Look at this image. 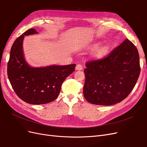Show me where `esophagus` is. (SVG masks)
Here are the masks:
<instances>
[{
    "label": "esophagus",
    "mask_w": 147,
    "mask_h": 147,
    "mask_svg": "<svg viewBox=\"0 0 147 147\" xmlns=\"http://www.w3.org/2000/svg\"><path fill=\"white\" fill-rule=\"evenodd\" d=\"M75 69L77 70H82L83 69V67L81 64H77L75 67Z\"/></svg>",
    "instance_id": "1"
}]
</instances>
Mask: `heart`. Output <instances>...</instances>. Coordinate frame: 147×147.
<instances>
[{
  "label": "heart",
  "mask_w": 147,
  "mask_h": 147,
  "mask_svg": "<svg viewBox=\"0 0 147 147\" xmlns=\"http://www.w3.org/2000/svg\"><path fill=\"white\" fill-rule=\"evenodd\" d=\"M100 42H95L88 47L90 50H94L92 52V56L96 58H100L103 57L110 50V46L108 44H102L99 46Z\"/></svg>",
  "instance_id": "1"
}]
</instances>
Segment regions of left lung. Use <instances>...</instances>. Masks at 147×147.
<instances>
[{"label":"left lung","mask_w":147,"mask_h":147,"mask_svg":"<svg viewBox=\"0 0 147 147\" xmlns=\"http://www.w3.org/2000/svg\"><path fill=\"white\" fill-rule=\"evenodd\" d=\"M86 67L84 97L90 103L99 105L123 100L134 88L140 72L139 53L128 39L108 56L88 62Z\"/></svg>","instance_id":"left-lung-1"}]
</instances>
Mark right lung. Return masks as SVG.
<instances>
[{
	"instance_id": "obj_1",
	"label": "right lung",
	"mask_w": 147,
	"mask_h": 147,
	"mask_svg": "<svg viewBox=\"0 0 147 147\" xmlns=\"http://www.w3.org/2000/svg\"><path fill=\"white\" fill-rule=\"evenodd\" d=\"M38 34L30 29L16 39L10 50L7 74L17 96L30 104H45L58 96L64 80L75 70V64L50 65L39 67L30 66L23 51L24 36Z\"/></svg>"
}]
</instances>
